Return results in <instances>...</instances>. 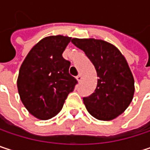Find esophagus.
<instances>
[{"instance_id":"1","label":"esophagus","mask_w":150,"mask_h":150,"mask_svg":"<svg viewBox=\"0 0 150 150\" xmlns=\"http://www.w3.org/2000/svg\"><path fill=\"white\" fill-rule=\"evenodd\" d=\"M75 78H76V80H77L78 82H80V81H81V75H78Z\"/></svg>"}]
</instances>
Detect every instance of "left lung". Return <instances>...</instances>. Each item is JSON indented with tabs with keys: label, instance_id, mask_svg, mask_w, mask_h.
Wrapping results in <instances>:
<instances>
[{
	"label": "left lung",
	"instance_id": "left-lung-1",
	"mask_svg": "<svg viewBox=\"0 0 150 150\" xmlns=\"http://www.w3.org/2000/svg\"><path fill=\"white\" fill-rule=\"evenodd\" d=\"M71 42L86 54L97 74L95 92L83 98L87 110L101 121L116 118L129 106L135 93L134 77L125 57L103 40L73 38Z\"/></svg>",
	"mask_w": 150,
	"mask_h": 150
}]
</instances>
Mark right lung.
Returning a JSON list of instances; mask_svg holds the SVG:
<instances>
[{
  "label": "right lung",
  "mask_w": 150,
  "mask_h": 150,
  "mask_svg": "<svg viewBox=\"0 0 150 150\" xmlns=\"http://www.w3.org/2000/svg\"><path fill=\"white\" fill-rule=\"evenodd\" d=\"M71 37L52 35L42 39L24 59L17 79L18 93L28 111L48 120L62 108L77 81L69 75L70 62L62 53Z\"/></svg>",
  "instance_id": "1"
}]
</instances>
